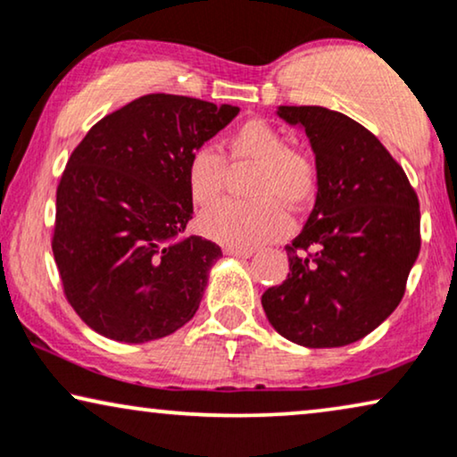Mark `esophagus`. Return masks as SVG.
<instances>
[{"instance_id": "34e87169", "label": "esophagus", "mask_w": 457, "mask_h": 457, "mask_svg": "<svg viewBox=\"0 0 457 457\" xmlns=\"http://www.w3.org/2000/svg\"><path fill=\"white\" fill-rule=\"evenodd\" d=\"M223 253L228 254V257H236V259H251L254 254L253 248H236V246H225Z\"/></svg>"}]
</instances>
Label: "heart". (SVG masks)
<instances>
[{
	"label": "heart",
	"mask_w": 457,
	"mask_h": 457,
	"mask_svg": "<svg viewBox=\"0 0 457 457\" xmlns=\"http://www.w3.org/2000/svg\"><path fill=\"white\" fill-rule=\"evenodd\" d=\"M229 165H257L248 186L253 203L229 200L200 217V232L225 246L254 248L288 232L290 209L307 204L315 192V167L303 152L290 150L286 137L265 120H248L225 139ZM228 167L211 148H196L187 158L186 184L192 203L209 206L223 194Z\"/></svg>",
	"instance_id": "heart-1"
}]
</instances>
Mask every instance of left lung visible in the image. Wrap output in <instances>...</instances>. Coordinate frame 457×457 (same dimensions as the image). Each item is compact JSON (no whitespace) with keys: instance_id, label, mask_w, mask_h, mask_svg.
<instances>
[{"instance_id":"1","label":"left lung","mask_w":457,"mask_h":457,"mask_svg":"<svg viewBox=\"0 0 457 457\" xmlns=\"http://www.w3.org/2000/svg\"><path fill=\"white\" fill-rule=\"evenodd\" d=\"M305 131L318 194L301 234L286 246L290 273L261 296L284 338L312 349L355 343L403 299L420 253V204L380 139L324 106H278Z\"/></svg>"}]
</instances>
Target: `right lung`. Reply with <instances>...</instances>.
<instances>
[{
	"mask_svg": "<svg viewBox=\"0 0 457 457\" xmlns=\"http://www.w3.org/2000/svg\"><path fill=\"white\" fill-rule=\"evenodd\" d=\"M240 112L150 94L91 127L56 192L52 251L64 295L91 330L139 345L194 318L215 242L190 236L187 158Z\"/></svg>",
	"mask_w": 457,
	"mask_h": 457,
	"instance_id": "add662e5",
	"label": "right lung"
}]
</instances>
